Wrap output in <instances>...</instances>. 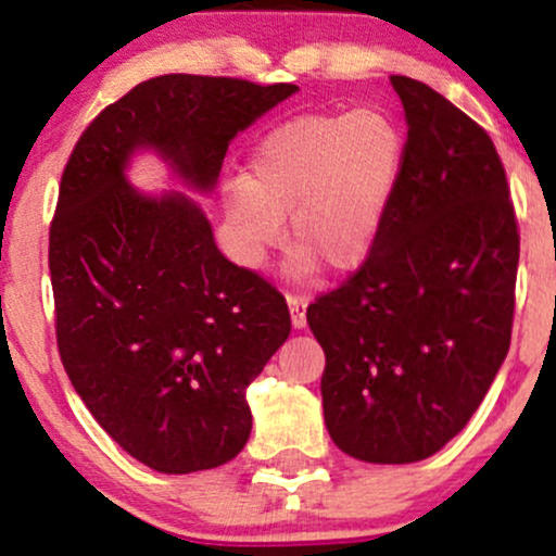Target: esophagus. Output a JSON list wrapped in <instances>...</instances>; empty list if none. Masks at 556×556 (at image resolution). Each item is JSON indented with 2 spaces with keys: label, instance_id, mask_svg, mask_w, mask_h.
<instances>
[{
  "label": "esophagus",
  "instance_id": "1",
  "mask_svg": "<svg viewBox=\"0 0 556 556\" xmlns=\"http://www.w3.org/2000/svg\"><path fill=\"white\" fill-rule=\"evenodd\" d=\"M287 305H290V316H292V327L295 329H305V308H308V298L303 295H287Z\"/></svg>",
  "mask_w": 556,
  "mask_h": 556
}]
</instances>
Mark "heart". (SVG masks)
Wrapping results in <instances>:
<instances>
[{
    "label": "heart",
    "mask_w": 556,
    "mask_h": 556,
    "mask_svg": "<svg viewBox=\"0 0 556 556\" xmlns=\"http://www.w3.org/2000/svg\"><path fill=\"white\" fill-rule=\"evenodd\" d=\"M405 169V136L384 110L311 114L274 127L248 175L227 177L219 198L229 253L256 271L285 238L298 240L287 274L308 277L318 258L363 264L379 240Z\"/></svg>",
    "instance_id": "1"
}]
</instances>
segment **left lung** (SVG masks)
<instances>
[{"label": "left lung", "mask_w": 556, "mask_h": 556, "mask_svg": "<svg viewBox=\"0 0 556 556\" xmlns=\"http://www.w3.org/2000/svg\"><path fill=\"white\" fill-rule=\"evenodd\" d=\"M405 169L366 264L308 305L327 355V431L405 465L465 429L509 350L520 235L491 138L426 83L392 75Z\"/></svg>", "instance_id": "obj_1"}]
</instances>
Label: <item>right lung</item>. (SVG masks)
Listing matches in <instances>:
<instances>
[{
    "mask_svg": "<svg viewBox=\"0 0 556 556\" xmlns=\"http://www.w3.org/2000/svg\"><path fill=\"white\" fill-rule=\"evenodd\" d=\"M295 91L159 75L106 106L62 172L49 232L62 366L101 429L159 473L240 455L245 389L290 337V311L222 256L193 195L146 194L126 169L154 153L190 193H212L232 138Z\"/></svg>",
    "mask_w": 556,
    "mask_h": 556,
    "instance_id": "1",
    "label": "right lung"
}]
</instances>
